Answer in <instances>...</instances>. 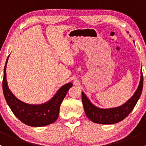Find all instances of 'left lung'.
I'll list each match as a JSON object with an SVG mask.
<instances>
[{
	"instance_id": "1",
	"label": "left lung",
	"mask_w": 146,
	"mask_h": 146,
	"mask_svg": "<svg viewBox=\"0 0 146 146\" xmlns=\"http://www.w3.org/2000/svg\"><path fill=\"white\" fill-rule=\"evenodd\" d=\"M143 85L142 70L139 85L133 96L120 107L110 109H101L94 105L82 92V102L88 118L92 121L101 124H113L124 119L131 113L141 97Z\"/></svg>"
}]
</instances>
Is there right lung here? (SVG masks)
I'll return each instance as SVG.
<instances>
[{"instance_id": "right-lung-1", "label": "right lung", "mask_w": 146, "mask_h": 146, "mask_svg": "<svg viewBox=\"0 0 146 146\" xmlns=\"http://www.w3.org/2000/svg\"><path fill=\"white\" fill-rule=\"evenodd\" d=\"M8 57L4 68L3 90L5 100L13 114L23 123L30 126L39 127L54 123L58 119L61 102L73 84L71 82L65 84L49 101L44 104H29L23 102L15 97L8 88L6 80V66Z\"/></svg>"}]
</instances>
